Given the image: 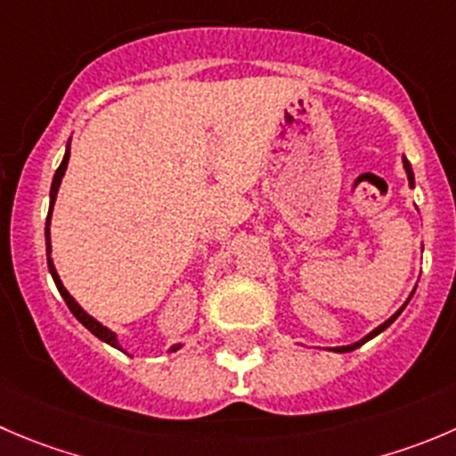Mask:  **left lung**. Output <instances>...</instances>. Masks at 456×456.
<instances>
[{"label": "left lung", "mask_w": 456, "mask_h": 456, "mask_svg": "<svg viewBox=\"0 0 456 456\" xmlns=\"http://www.w3.org/2000/svg\"><path fill=\"white\" fill-rule=\"evenodd\" d=\"M403 169H405V175H408V184H410V187L414 189V171H412V165H410V160H408V158H405V156H403ZM412 294H414V289H412ZM412 294H410V298H412ZM410 298L405 300V303L401 305V309H396V312L392 314V316L387 318L386 322H381V325H379V327H374V330L370 331V334H365L363 338H361V340H356V343H350V346H338V347H330V350H331V352H340V354H343V352H352V350H356V347H361V346H363V343H368L370 338H374V336H379V334H381L383 330H387V327H390L392 322H395L396 318H399V314L403 312V309H405V305L410 303Z\"/></svg>", "instance_id": "1"}]
</instances>
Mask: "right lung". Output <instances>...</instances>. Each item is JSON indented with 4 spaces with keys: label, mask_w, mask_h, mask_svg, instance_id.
I'll list each match as a JSON object with an SVG mask.
<instances>
[{
    "label": "right lung",
    "mask_w": 456,
    "mask_h": 456,
    "mask_svg": "<svg viewBox=\"0 0 456 456\" xmlns=\"http://www.w3.org/2000/svg\"><path fill=\"white\" fill-rule=\"evenodd\" d=\"M69 158H70V138H69V142H66V151H64V158H61V165L57 167L55 175H53V183H51V205H48L46 229H44V236H46V260H48V272H51V276H53V281H55L57 289H60L61 298L66 300V305H69V309H70V312H73V316L77 318V321L82 322V325L86 327V330L91 331V334H95L97 338L104 340V343H109V346H110V347H116V350L125 352V347L120 346V338H118L116 331L109 330V327H106V325H102V322L97 321V318H93L91 314H88V312H84L82 305H79L77 300H75L73 296L69 294V289H66L64 282H61L60 273H57L55 265H53V258H51V249H53V247H51V216H53V207H55L57 191H60L61 178H64L66 167H69ZM180 347H183V343H175V346H171V347H169V352H178Z\"/></svg>",
    "instance_id": "add662e5"
}]
</instances>
